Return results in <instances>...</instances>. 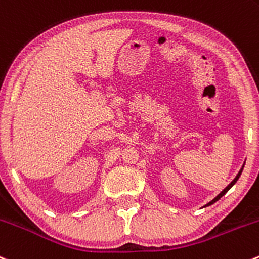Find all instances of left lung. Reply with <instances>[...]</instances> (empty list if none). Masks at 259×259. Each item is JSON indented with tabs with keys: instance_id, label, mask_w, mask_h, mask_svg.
Returning <instances> with one entry per match:
<instances>
[{
	"instance_id": "1",
	"label": "left lung",
	"mask_w": 259,
	"mask_h": 259,
	"mask_svg": "<svg viewBox=\"0 0 259 259\" xmlns=\"http://www.w3.org/2000/svg\"><path fill=\"white\" fill-rule=\"evenodd\" d=\"M243 167H244V166H242V168H241V170H239V172L237 174V176H236V178H235V179H233V181H232V182H231V184H230V185H228V186H227V187H226V189H225V190H223V191L221 192V194H219V195H217V196H216V197H214V198H213V200H212V201H211V202H208V203H207V205H205V207H206V206H209V205H212V203H214V202H216V201H219V200H220V198H221V197H222V196H223V195H225V194H226V192H227V191H228V190H230V189H231V187H232V186H233V185H235V184H236V182H237V180L239 179V176H241V174H242V170H243Z\"/></svg>"
}]
</instances>
